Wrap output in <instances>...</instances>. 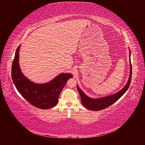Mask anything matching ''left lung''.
<instances>
[{"instance_id": "8db88e82", "label": "left lung", "mask_w": 145, "mask_h": 145, "mask_svg": "<svg viewBox=\"0 0 145 145\" xmlns=\"http://www.w3.org/2000/svg\"><path fill=\"white\" fill-rule=\"evenodd\" d=\"M129 51L130 73H129V79L128 82H127L125 86L121 90L118 91L117 93L115 94H113L108 96H105V97L93 99L86 95L84 93H83V91L80 88L79 86H78V85H77V90L81 97L82 103L83 106H85L86 108L91 111L102 110V109L106 108L108 106H111V105H112L113 103H114L126 93V91L129 88V86L130 85V83L131 80V77H132V66H131V59H130L131 54V50L129 49Z\"/></svg>"}]
</instances>
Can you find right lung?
<instances>
[{
	"mask_svg": "<svg viewBox=\"0 0 145 145\" xmlns=\"http://www.w3.org/2000/svg\"><path fill=\"white\" fill-rule=\"evenodd\" d=\"M17 48L11 69L13 83L21 95L33 106L42 109L54 107L58 103L59 95L66 83L73 76L69 73H61L45 83L31 81L22 72L19 66V50Z\"/></svg>",
	"mask_w": 145,
	"mask_h": 145,
	"instance_id": "add662e5",
	"label": "right lung"
}]
</instances>
